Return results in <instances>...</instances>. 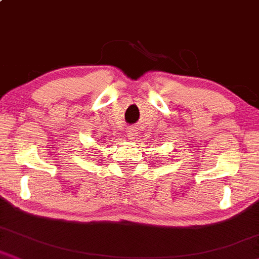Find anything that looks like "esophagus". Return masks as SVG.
Returning <instances> with one entry per match:
<instances>
[{
	"mask_svg": "<svg viewBox=\"0 0 259 259\" xmlns=\"http://www.w3.org/2000/svg\"><path fill=\"white\" fill-rule=\"evenodd\" d=\"M139 134H140L139 129H137V127H135V126H132V127H129V129H127V137H129V139H132V140L137 139Z\"/></svg>",
	"mask_w": 259,
	"mask_h": 259,
	"instance_id": "34e87169",
	"label": "esophagus"
}]
</instances>
